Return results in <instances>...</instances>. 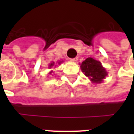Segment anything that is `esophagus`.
Segmentation results:
<instances>
[{
	"mask_svg": "<svg viewBox=\"0 0 134 134\" xmlns=\"http://www.w3.org/2000/svg\"><path fill=\"white\" fill-rule=\"evenodd\" d=\"M77 59H78V58H77V57H75V58H73V59H71L70 60H71V62H76Z\"/></svg>",
	"mask_w": 134,
	"mask_h": 134,
	"instance_id": "obj_1",
	"label": "esophagus"
}]
</instances>
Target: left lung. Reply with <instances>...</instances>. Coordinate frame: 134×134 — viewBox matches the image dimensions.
<instances>
[{
	"label": "left lung",
	"instance_id": "1",
	"mask_svg": "<svg viewBox=\"0 0 134 134\" xmlns=\"http://www.w3.org/2000/svg\"><path fill=\"white\" fill-rule=\"evenodd\" d=\"M80 68L84 75L94 83H101L107 76V71L102 66L101 63L91 57L86 58L81 63Z\"/></svg>",
	"mask_w": 134,
	"mask_h": 134
}]
</instances>
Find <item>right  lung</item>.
<instances>
[{"label": "right lung", "instance_id": "1", "mask_svg": "<svg viewBox=\"0 0 134 134\" xmlns=\"http://www.w3.org/2000/svg\"><path fill=\"white\" fill-rule=\"evenodd\" d=\"M62 63V61H59V62L57 63V64L60 65V63ZM54 65H55V63H51V64L49 65V68L51 69V68L52 66H54ZM52 74H53V71H51L49 72V75H52Z\"/></svg>", "mask_w": 134, "mask_h": 134}]
</instances>
